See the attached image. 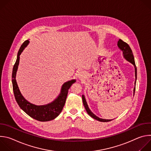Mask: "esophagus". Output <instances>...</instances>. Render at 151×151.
<instances>
[{
  "instance_id": "34e87169",
  "label": "esophagus",
  "mask_w": 151,
  "mask_h": 151,
  "mask_svg": "<svg viewBox=\"0 0 151 151\" xmlns=\"http://www.w3.org/2000/svg\"><path fill=\"white\" fill-rule=\"evenodd\" d=\"M76 76L79 79H83L84 78V73L82 71H79L77 74H76Z\"/></svg>"
}]
</instances>
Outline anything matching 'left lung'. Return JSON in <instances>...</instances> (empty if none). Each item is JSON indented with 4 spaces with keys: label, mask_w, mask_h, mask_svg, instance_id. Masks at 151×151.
Wrapping results in <instances>:
<instances>
[{
    "label": "left lung",
    "mask_w": 151,
    "mask_h": 151,
    "mask_svg": "<svg viewBox=\"0 0 151 151\" xmlns=\"http://www.w3.org/2000/svg\"><path fill=\"white\" fill-rule=\"evenodd\" d=\"M117 45H118V48L122 51V54H123V56H124V58L126 60H127L128 61H129V62L131 63L132 64H133V66L134 67V69H135L136 81L134 82V84L136 85V79H137V68L136 66V64H135V61H134V56H133V52H132L130 46H129L126 42H124L121 39H119L118 40ZM135 88H136L134 87V90H133V94L134 95V93H135ZM82 101H83V104L84 107H85V110H86V111H87V112L88 113V114L91 117H92L93 118H94V119H96V120H97L99 121H100V122H109V121H112V119H102V118H100L97 116L90 109L89 107H88V106L87 104V101H86V100H85L84 95L82 96Z\"/></svg>",
    "instance_id": "left-lung-1"
}]
</instances>
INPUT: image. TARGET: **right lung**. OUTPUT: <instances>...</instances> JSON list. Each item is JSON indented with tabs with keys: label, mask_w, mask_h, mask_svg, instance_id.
<instances>
[{
	"label": "right lung",
	"mask_w": 151,
	"mask_h": 151,
	"mask_svg": "<svg viewBox=\"0 0 151 151\" xmlns=\"http://www.w3.org/2000/svg\"><path fill=\"white\" fill-rule=\"evenodd\" d=\"M29 44V40H27L21 46L18 52L16 62L13 68L12 82L14 96L20 108L30 117L42 122L51 121L57 118L63 110L66 100L68 90L70 88L71 85L76 82V79H72L64 83L61 87L60 94L50 103L45 105L37 106L29 102L21 94L15 79L19 65V55Z\"/></svg>",
	"instance_id": "obj_1"
}]
</instances>
